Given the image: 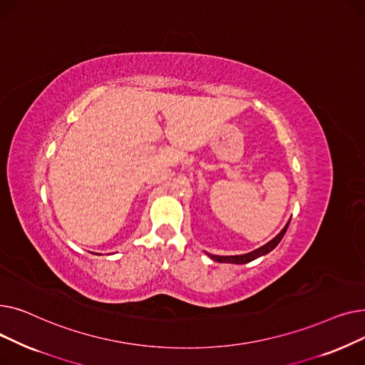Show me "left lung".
Instances as JSON below:
<instances>
[{
	"mask_svg": "<svg viewBox=\"0 0 365 365\" xmlns=\"http://www.w3.org/2000/svg\"><path fill=\"white\" fill-rule=\"evenodd\" d=\"M289 225H290V220L287 222V225L281 229V232H279L275 238H272L269 242H266L264 245L256 248V250H253V252H250V253H247V255H240V256H216V255H210V253H207V255H208L210 259H213L215 262H219V263H234V264H244V263H248V262H252V260H255V259H257V257H260V256H264V255H267V253H271V252L274 250V248L279 244V241L282 240V237L285 235L287 227H289Z\"/></svg>",
	"mask_w": 365,
	"mask_h": 365,
	"instance_id": "8db88e82",
	"label": "left lung"
}]
</instances>
